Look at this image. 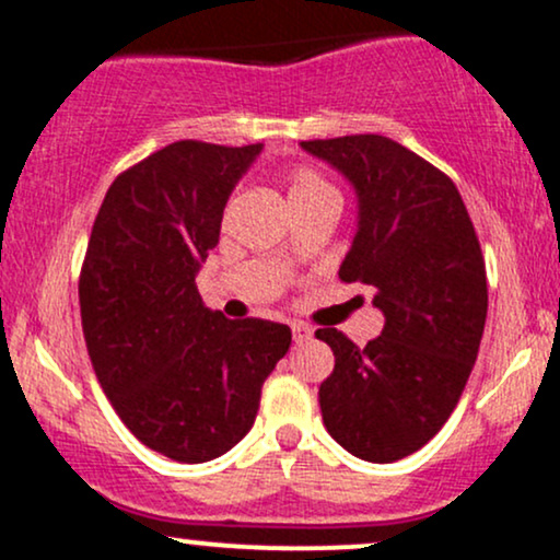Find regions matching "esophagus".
Listing matches in <instances>:
<instances>
[{
	"label": "esophagus",
	"instance_id": "esophagus-1",
	"mask_svg": "<svg viewBox=\"0 0 560 560\" xmlns=\"http://www.w3.org/2000/svg\"><path fill=\"white\" fill-rule=\"evenodd\" d=\"M292 337H294V342H298V345L311 342L313 329H311V326H305V324H292Z\"/></svg>",
	"mask_w": 560,
	"mask_h": 560
}]
</instances>
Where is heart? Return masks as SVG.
Wrapping results in <instances>:
<instances>
[{
	"label": "heart",
	"instance_id": "1",
	"mask_svg": "<svg viewBox=\"0 0 560 560\" xmlns=\"http://www.w3.org/2000/svg\"><path fill=\"white\" fill-rule=\"evenodd\" d=\"M313 195H334V189L316 171L294 168L289 171V199L313 197Z\"/></svg>",
	"mask_w": 560,
	"mask_h": 560
}]
</instances>
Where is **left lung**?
<instances>
[{
  "label": "left lung",
  "mask_w": 560,
  "mask_h": 560,
  "mask_svg": "<svg viewBox=\"0 0 560 560\" xmlns=\"http://www.w3.org/2000/svg\"><path fill=\"white\" fill-rule=\"evenodd\" d=\"M355 186L358 231L339 279L374 287L382 337L334 352L324 427L355 458L392 464L445 427L471 376L487 320V271L471 218L440 168L378 133L302 141Z\"/></svg>",
  "instance_id": "1"
}]
</instances>
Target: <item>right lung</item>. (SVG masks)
<instances>
[{"mask_svg": "<svg viewBox=\"0 0 560 560\" xmlns=\"http://www.w3.org/2000/svg\"><path fill=\"white\" fill-rule=\"evenodd\" d=\"M260 144L173 141L115 178L81 266V326L115 413L178 464H205L253 429L292 331L208 311L195 276Z\"/></svg>", "mask_w": 560, "mask_h": 560, "instance_id": "right-lung-1", "label": "right lung"}]
</instances>
